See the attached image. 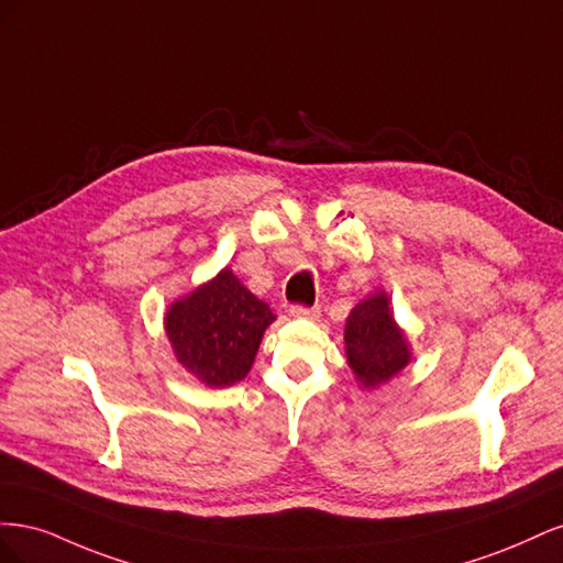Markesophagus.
<instances>
[{"mask_svg": "<svg viewBox=\"0 0 563 563\" xmlns=\"http://www.w3.org/2000/svg\"><path fill=\"white\" fill-rule=\"evenodd\" d=\"M291 317H298V319H317L319 317V308L317 305H312V308H308V305H291Z\"/></svg>", "mask_w": 563, "mask_h": 563, "instance_id": "obj_1", "label": "esophagus"}]
</instances>
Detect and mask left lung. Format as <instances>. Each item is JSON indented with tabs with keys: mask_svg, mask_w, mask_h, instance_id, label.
Masks as SVG:
<instances>
[{
	"mask_svg": "<svg viewBox=\"0 0 563 563\" xmlns=\"http://www.w3.org/2000/svg\"><path fill=\"white\" fill-rule=\"evenodd\" d=\"M347 364L364 387H376L408 364L406 338L389 314L385 294H376L356 305L345 327Z\"/></svg>",
	"mask_w": 563,
	"mask_h": 563,
	"instance_id": "left-lung-1",
	"label": "left lung"
}]
</instances>
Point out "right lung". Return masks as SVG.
<instances>
[{
    "instance_id": "right-lung-1",
    "label": "right lung",
    "mask_w": 563,
    "mask_h": 563,
    "mask_svg": "<svg viewBox=\"0 0 563 563\" xmlns=\"http://www.w3.org/2000/svg\"><path fill=\"white\" fill-rule=\"evenodd\" d=\"M275 321L269 305L255 298L225 267L166 312V335L178 362L209 387L240 383Z\"/></svg>"
}]
</instances>
